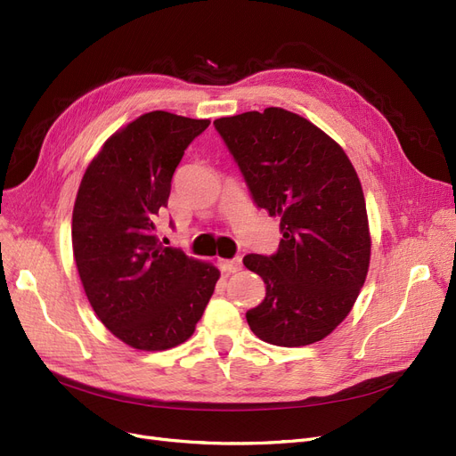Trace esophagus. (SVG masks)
Instances as JSON below:
<instances>
[{
    "label": "esophagus",
    "instance_id": "obj_1",
    "mask_svg": "<svg viewBox=\"0 0 456 456\" xmlns=\"http://www.w3.org/2000/svg\"><path fill=\"white\" fill-rule=\"evenodd\" d=\"M221 268L226 273H235V272H240L243 268V262H241L240 256L232 258V260H221Z\"/></svg>",
    "mask_w": 456,
    "mask_h": 456
}]
</instances>
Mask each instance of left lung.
Segmentation results:
<instances>
[{
	"label": "left lung",
	"mask_w": 456,
	"mask_h": 456,
	"mask_svg": "<svg viewBox=\"0 0 456 456\" xmlns=\"http://www.w3.org/2000/svg\"><path fill=\"white\" fill-rule=\"evenodd\" d=\"M250 196L279 216L277 253L243 264L265 282L250 330L279 347L321 341L349 315L370 265L362 186L347 154L315 124L279 107L216 118Z\"/></svg>",
	"instance_id": "8db88e82"
}]
</instances>
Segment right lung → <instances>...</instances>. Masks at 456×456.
I'll list each match as a JSON object with an SVG mask.
<instances>
[{
  "label": "right lung",
  "instance_id": "right-lung-1",
  "mask_svg": "<svg viewBox=\"0 0 456 456\" xmlns=\"http://www.w3.org/2000/svg\"><path fill=\"white\" fill-rule=\"evenodd\" d=\"M209 124L166 111L141 115L105 141L78 186L71 241L86 297L98 319L139 351H166L191 338L221 275L156 235L175 167Z\"/></svg>",
  "mask_w": 456,
  "mask_h": 456
}]
</instances>
